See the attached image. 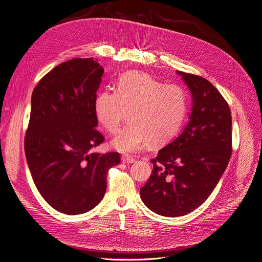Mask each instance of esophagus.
I'll list each match as a JSON object with an SVG mask.
<instances>
[{
	"mask_svg": "<svg viewBox=\"0 0 262 262\" xmlns=\"http://www.w3.org/2000/svg\"><path fill=\"white\" fill-rule=\"evenodd\" d=\"M122 161H123L124 163L129 164V163H134V162H135V159L132 158V157H129V156H123V157H122Z\"/></svg>",
	"mask_w": 262,
	"mask_h": 262,
	"instance_id": "34e87169",
	"label": "esophagus"
}]
</instances>
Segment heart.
Returning a JSON list of instances; mask_svg holds the SVG:
<instances>
[{"mask_svg": "<svg viewBox=\"0 0 262 262\" xmlns=\"http://www.w3.org/2000/svg\"><path fill=\"white\" fill-rule=\"evenodd\" d=\"M187 94L176 83H162L152 76L127 72L117 81L115 90H103L95 100L99 124L115 133L128 111L129 123L112 139L114 149L134 154L150 141L161 143L174 137L187 113Z\"/></svg>", "mask_w": 262, "mask_h": 262, "instance_id": "1", "label": "heart"}]
</instances>
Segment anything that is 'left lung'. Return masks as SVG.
<instances>
[{
	"label": "left lung",
	"instance_id": "obj_1",
	"mask_svg": "<svg viewBox=\"0 0 262 262\" xmlns=\"http://www.w3.org/2000/svg\"><path fill=\"white\" fill-rule=\"evenodd\" d=\"M182 76L192 98L189 122L179 137L158 151L141 200L163 216H182L211 195L232 154L231 110L216 88L197 75Z\"/></svg>",
	"mask_w": 262,
	"mask_h": 262
}]
</instances>
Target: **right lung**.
I'll return each mask as SVG.
<instances>
[{"mask_svg":"<svg viewBox=\"0 0 262 262\" xmlns=\"http://www.w3.org/2000/svg\"><path fill=\"white\" fill-rule=\"evenodd\" d=\"M104 69L94 58H73L49 72L31 96L25 154L32 180L48 204L81 214L103 199L117 152H90L104 137L96 127L97 90Z\"/></svg>","mask_w":262,"mask_h":262,"instance_id":"1","label":"right lung"}]
</instances>
